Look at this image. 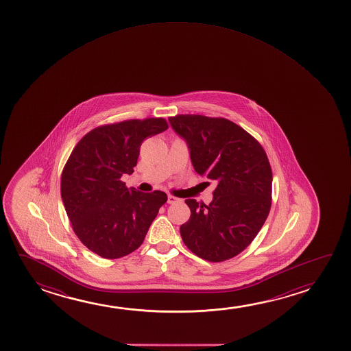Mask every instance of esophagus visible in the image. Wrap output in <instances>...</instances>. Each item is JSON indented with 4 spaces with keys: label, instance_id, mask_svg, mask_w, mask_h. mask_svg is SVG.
I'll return each mask as SVG.
<instances>
[{
    "label": "esophagus",
    "instance_id": "1",
    "mask_svg": "<svg viewBox=\"0 0 351 351\" xmlns=\"http://www.w3.org/2000/svg\"><path fill=\"white\" fill-rule=\"evenodd\" d=\"M180 199L176 197H173V195H168V202L169 204H175V202H178Z\"/></svg>",
    "mask_w": 351,
    "mask_h": 351
}]
</instances>
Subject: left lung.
I'll list each match as a JSON object with an SVG mask.
<instances>
[{
  "instance_id": "1",
  "label": "left lung",
  "mask_w": 351,
  "mask_h": 351,
  "mask_svg": "<svg viewBox=\"0 0 351 351\" xmlns=\"http://www.w3.org/2000/svg\"><path fill=\"white\" fill-rule=\"evenodd\" d=\"M173 130L187 141L193 167L216 183L208 205L187 199L184 245L202 259L221 263L245 250L258 235L272 204V170L254 136L223 117L176 115ZM210 184V182H207Z\"/></svg>"
}]
</instances>
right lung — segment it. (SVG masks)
Returning <instances> with one entry per match:
<instances>
[{"mask_svg": "<svg viewBox=\"0 0 351 351\" xmlns=\"http://www.w3.org/2000/svg\"><path fill=\"white\" fill-rule=\"evenodd\" d=\"M168 127L162 117L99 125L73 149L61 176L63 205L82 245L101 258L138 250L168 200L164 192H139L121 181L134 171L143 141Z\"/></svg>", "mask_w": 351, "mask_h": 351, "instance_id": "1", "label": "right lung"}]
</instances>
